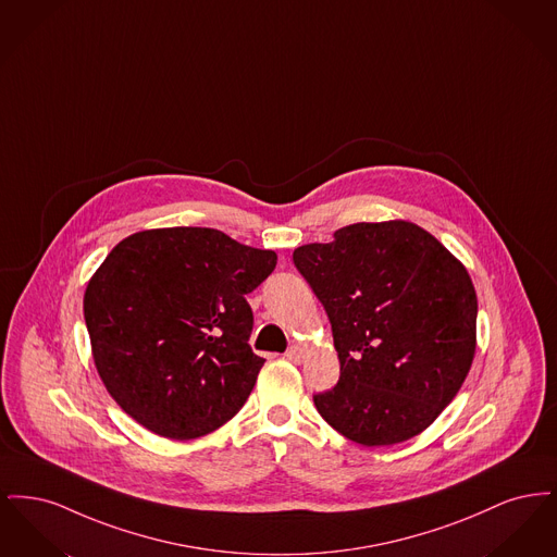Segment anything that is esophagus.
Wrapping results in <instances>:
<instances>
[{"label": "esophagus", "mask_w": 557, "mask_h": 557, "mask_svg": "<svg viewBox=\"0 0 557 557\" xmlns=\"http://www.w3.org/2000/svg\"><path fill=\"white\" fill-rule=\"evenodd\" d=\"M286 359L292 363H302L305 361V348L300 345H294L286 350Z\"/></svg>", "instance_id": "1"}]
</instances>
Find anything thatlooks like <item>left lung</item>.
I'll list each match as a JSON object with an SVG mask.
<instances>
[{
  "label": "left lung",
  "instance_id": "left-lung-1",
  "mask_svg": "<svg viewBox=\"0 0 557 557\" xmlns=\"http://www.w3.org/2000/svg\"><path fill=\"white\" fill-rule=\"evenodd\" d=\"M292 261L332 323L338 384L313 395L321 418L363 447L424 432L459 393L476 352L474 284L409 221L352 223Z\"/></svg>",
  "mask_w": 557,
  "mask_h": 557
}]
</instances>
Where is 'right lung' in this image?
<instances>
[{
  "instance_id": "obj_1",
  "label": "right lung",
  "mask_w": 557,
  "mask_h": 557,
  "mask_svg": "<svg viewBox=\"0 0 557 557\" xmlns=\"http://www.w3.org/2000/svg\"><path fill=\"white\" fill-rule=\"evenodd\" d=\"M277 255L211 227H164L119 242L83 298L96 370L150 432L189 441L232 420L265 359L248 345L246 294Z\"/></svg>"
}]
</instances>
